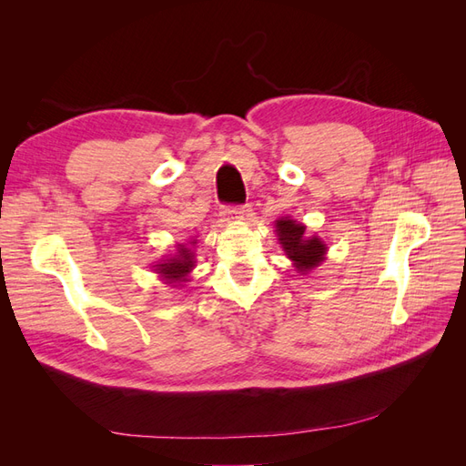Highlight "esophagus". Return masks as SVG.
Here are the masks:
<instances>
[{"instance_id": "34e87169", "label": "esophagus", "mask_w": 466, "mask_h": 466, "mask_svg": "<svg viewBox=\"0 0 466 466\" xmlns=\"http://www.w3.org/2000/svg\"><path fill=\"white\" fill-rule=\"evenodd\" d=\"M245 214H247V209L243 206H228L221 211L223 221H228V223H237V221L245 219Z\"/></svg>"}]
</instances>
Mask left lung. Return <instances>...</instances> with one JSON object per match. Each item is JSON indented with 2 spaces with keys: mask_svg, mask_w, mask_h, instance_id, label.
I'll return each mask as SVG.
<instances>
[{
  "mask_svg": "<svg viewBox=\"0 0 466 466\" xmlns=\"http://www.w3.org/2000/svg\"><path fill=\"white\" fill-rule=\"evenodd\" d=\"M305 229L307 228L303 223L289 218H281L276 221L278 241L299 274L311 272L327 255V245L317 235L307 237Z\"/></svg>",
  "mask_w": 466,
  "mask_h": 466,
  "instance_id": "left-lung-1",
  "label": "left lung"
}]
</instances>
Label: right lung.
Returning <instances> with one entry per match:
<instances>
[{
	"label": "right lung",
	"instance_id": "1",
	"mask_svg": "<svg viewBox=\"0 0 466 466\" xmlns=\"http://www.w3.org/2000/svg\"><path fill=\"white\" fill-rule=\"evenodd\" d=\"M190 245H196V241H192ZM177 248L178 250L175 257L155 264V272H157L167 284H185V281H188V274L192 272L196 262L194 252L188 247L178 245Z\"/></svg>",
	"mask_w": 466,
	"mask_h": 466
}]
</instances>
